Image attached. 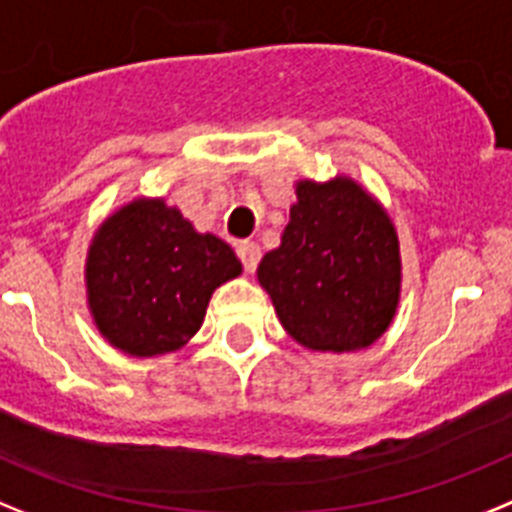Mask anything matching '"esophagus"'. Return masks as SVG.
<instances>
[{"mask_svg":"<svg viewBox=\"0 0 512 512\" xmlns=\"http://www.w3.org/2000/svg\"><path fill=\"white\" fill-rule=\"evenodd\" d=\"M237 255H239V260H242L244 270H247V273H255L257 262H260V244H255V242H239Z\"/></svg>","mask_w":512,"mask_h":512,"instance_id":"esophagus-1","label":"esophagus"}]
</instances>
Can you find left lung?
Returning <instances> with one entry per match:
<instances>
[{"label": "left lung", "instance_id": "1", "mask_svg": "<svg viewBox=\"0 0 512 512\" xmlns=\"http://www.w3.org/2000/svg\"><path fill=\"white\" fill-rule=\"evenodd\" d=\"M281 244L265 252L257 281L283 330L311 353L371 348L402 299V255L394 221L348 175L296 180Z\"/></svg>", "mask_w": 512, "mask_h": 512}]
</instances>
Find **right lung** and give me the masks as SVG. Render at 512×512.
Returning <instances> with one entry per match:
<instances>
[{"label":"right lung","instance_id":"1","mask_svg":"<svg viewBox=\"0 0 512 512\" xmlns=\"http://www.w3.org/2000/svg\"><path fill=\"white\" fill-rule=\"evenodd\" d=\"M242 275L216 234L195 229L164 198L139 195L105 216L84 260L97 332L131 358L175 353L201 330L213 291Z\"/></svg>","mask_w":512,"mask_h":512}]
</instances>
